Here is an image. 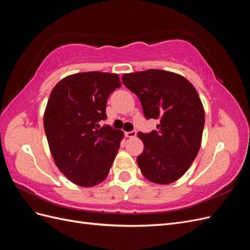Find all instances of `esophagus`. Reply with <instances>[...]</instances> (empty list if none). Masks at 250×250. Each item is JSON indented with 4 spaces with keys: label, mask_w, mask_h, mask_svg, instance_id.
Here are the masks:
<instances>
[{
    "label": "esophagus",
    "mask_w": 250,
    "mask_h": 250,
    "mask_svg": "<svg viewBox=\"0 0 250 250\" xmlns=\"http://www.w3.org/2000/svg\"><path fill=\"white\" fill-rule=\"evenodd\" d=\"M125 135H126L127 138H134V137H137V130H131V131L125 132Z\"/></svg>",
    "instance_id": "34e87169"
}]
</instances>
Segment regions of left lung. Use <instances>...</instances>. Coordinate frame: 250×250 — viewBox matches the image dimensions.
I'll list each match as a JSON object with an SVG mask.
<instances>
[{
    "label": "left lung",
    "instance_id": "8db88e82",
    "mask_svg": "<svg viewBox=\"0 0 250 250\" xmlns=\"http://www.w3.org/2000/svg\"><path fill=\"white\" fill-rule=\"evenodd\" d=\"M124 85L138 96L147 120L156 130L139 132L144 151L137 162L144 177L168 185L180 178L197 156L204 127V110L194 86L178 74L147 70L124 74Z\"/></svg>",
    "mask_w": 250,
    "mask_h": 250
}]
</instances>
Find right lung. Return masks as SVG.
I'll return each instance as SVG.
<instances>
[{"mask_svg":"<svg viewBox=\"0 0 250 250\" xmlns=\"http://www.w3.org/2000/svg\"><path fill=\"white\" fill-rule=\"evenodd\" d=\"M120 86L117 74L86 72L65 77L51 92L44 132L56 166L74 184L94 187L108 175L123 132L99 122Z\"/></svg>","mask_w":250,"mask_h":250,"instance_id":"add662e5","label":"right lung"}]
</instances>
